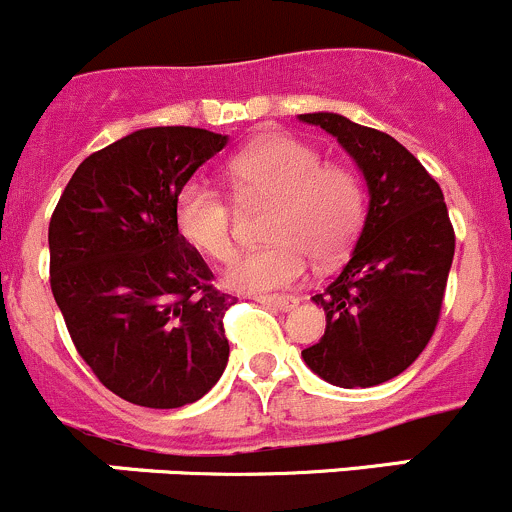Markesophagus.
I'll use <instances>...</instances> for the list:
<instances>
[{"mask_svg":"<svg viewBox=\"0 0 512 512\" xmlns=\"http://www.w3.org/2000/svg\"><path fill=\"white\" fill-rule=\"evenodd\" d=\"M255 299L260 304H267V307L282 309V312H287V309H294V307H297V302H299V299L292 297V294H255Z\"/></svg>","mask_w":512,"mask_h":512,"instance_id":"obj_1","label":"esophagus"}]
</instances>
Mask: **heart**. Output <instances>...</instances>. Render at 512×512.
I'll use <instances>...</instances> for the list:
<instances>
[{"label":"heart","mask_w":512,"mask_h":512,"mask_svg":"<svg viewBox=\"0 0 512 512\" xmlns=\"http://www.w3.org/2000/svg\"><path fill=\"white\" fill-rule=\"evenodd\" d=\"M242 200H267L270 245L245 252L227 270V285L242 292H270L304 277L309 257L327 265L352 245L364 210V190L354 170L322 163L307 143L265 136L227 163ZM178 232L218 262L235 255V210L213 185L190 180L175 200Z\"/></svg>","instance_id":"obj_1"}]
</instances>
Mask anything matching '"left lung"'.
<instances>
[{"mask_svg": "<svg viewBox=\"0 0 512 512\" xmlns=\"http://www.w3.org/2000/svg\"><path fill=\"white\" fill-rule=\"evenodd\" d=\"M299 121L332 133L369 185V213L352 257L312 297L327 329L302 349V359L342 389L384 384L414 364L441 317L456 250L443 190L389 133L339 113H304Z\"/></svg>", "mask_w": 512, "mask_h": 512, "instance_id": "1", "label": "left lung"}]
</instances>
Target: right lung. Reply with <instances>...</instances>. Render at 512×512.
I'll return each mask as SVG.
<instances>
[{
    "instance_id": "right-lung-1",
    "label": "right lung",
    "mask_w": 512,
    "mask_h": 512,
    "mask_svg": "<svg viewBox=\"0 0 512 512\" xmlns=\"http://www.w3.org/2000/svg\"><path fill=\"white\" fill-rule=\"evenodd\" d=\"M227 136L190 126L131 133L91 153L49 223V282L96 379L146 409L203 399L223 376L232 294L175 225V200Z\"/></svg>"
}]
</instances>
